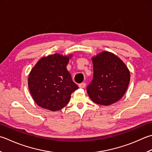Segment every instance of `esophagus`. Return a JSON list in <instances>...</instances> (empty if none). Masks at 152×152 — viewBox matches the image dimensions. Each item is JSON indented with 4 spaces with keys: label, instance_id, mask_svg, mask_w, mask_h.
<instances>
[{
    "label": "esophagus",
    "instance_id": "34e87169",
    "mask_svg": "<svg viewBox=\"0 0 152 152\" xmlns=\"http://www.w3.org/2000/svg\"><path fill=\"white\" fill-rule=\"evenodd\" d=\"M79 87L80 88H84L86 87V83L85 82H82L81 84H79Z\"/></svg>",
    "mask_w": 152,
    "mask_h": 152
}]
</instances>
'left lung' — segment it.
<instances>
[{
    "mask_svg": "<svg viewBox=\"0 0 152 152\" xmlns=\"http://www.w3.org/2000/svg\"><path fill=\"white\" fill-rule=\"evenodd\" d=\"M93 80L87 87L89 97L94 103L110 105L124 96L130 75L127 66L117 56L103 51L92 57Z\"/></svg>",
    "mask_w": 152,
    "mask_h": 152,
    "instance_id": "obj_1",
    "label": "left lung"
}]
</instances>
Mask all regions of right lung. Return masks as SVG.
<instances>
[{"mask_svg":"<svg viewBox=\"0 0 152 152\" xmlns=\"http://www.w3.org/2000/svg\"><path fill=\"white\" fill-rule=\"evenodd\" d=\"M72 55L56 54L41 58L28 77L30 94L39 106L56 111L68 103L71 94L78 88L66 66Z\"/></svg>","mask_w":152,"mask_h":152,"instance_id":"right-lung-1","label":"right lung"}]
</instances>
